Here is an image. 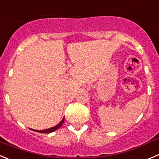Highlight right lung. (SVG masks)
<instances>
[{
	"mask_svg": "<svg viewBox=\"0 0 159 159\" xmlns=\"http://www.w3.org/2000/svg\"><path fill=\"white\" fill-rule=\"evenodd\" d=\"M63 121H64V118H63V120H62V121H60V122H59V124L56 125V126L52 127V128H50V129H47L40 130V131H39V130H34V131L38 132V133H52V132H54V131H56V130H57L59 128V127L61 126L63 124ZM32 130H34V129H32Z\"/></svg>",
	"mask_w": 159,
	"mask_h": 159,
	"instance_id": "right-lung-1",
	"label": "right lung"
}]
</instances>
